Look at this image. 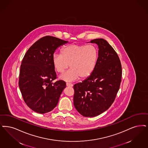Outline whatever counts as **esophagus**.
Returning <instances> with one entry per match:
<instances>
[{"label": "esophagus", "mask_w": 148, "mask_h": 148, "mask_svg": "<svg viewBox=\"0 0 148 148\" xmlns=\"http://www.w3.org/2000/svg\"><path fill=\"white\" fill-rule=\"evenodd\" d=\"M66 86H69V87H72L73 86V85L72 84L68 83H66Z\"/></svg>", "instance_id": "esophagus-1"}]
</instances>
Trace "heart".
I'll list each match as a JSON object with an SVG mask.
<instances>
[{"instance_id":"b5f03b06","label":"heart","mask_w":148,"mask_h":148,"mask_svg":"<svg viewBox=\"0 0 148 148\" xmlns=\"http://www.w3.org/2000/svg\"><path fill=\"white\" fill-rule=\"evenodd\" d=\"M99 57L97 48L94 45L71 44L62 48L60 54H54L52 62L55 70L62 73L70 70L59 78L66 82H73L80 77L85 79L94 71Z\"/></svg>"}]
</instances>
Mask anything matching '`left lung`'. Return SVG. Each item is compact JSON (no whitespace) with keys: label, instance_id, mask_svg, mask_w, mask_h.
<instances>
[{"label":"left lung","instance_id":"obj_1","mask_svg":"<svg viewBox=\"0 0 148 148\" xmlns=\"http://www.w3.org/2000/svg\"><path fill=\"white\" fill-rule=\"evenodd\" d=\"M97 45V64L90 77L74 85V105L78 112L86 117L106 111L115 100L120 87L122 66L118 54L103 38L92 40Z\"/></svg>","mask_w":148,"mask_h":148}]
</instances>
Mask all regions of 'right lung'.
<instances>
[{
  "label": "right lung",
  "mask_w": 148,
  "mask_h": 148,
  "mask_svg": "<svg viewBox=\"0 0 148 148\" xmlns=\"http://www.w3.org/2000/svg\"><path fill=\"white\" fill-rule=\"evenodd\" d=\"M68 41L47 36L34 43L27 50L20 66L18 86L25 102L36 112L46 113L58 104L66 87L57 78L52 62L56 49Z\"/></svg>",
  "instance_id": "right-lung-1"
}]
</instances>
